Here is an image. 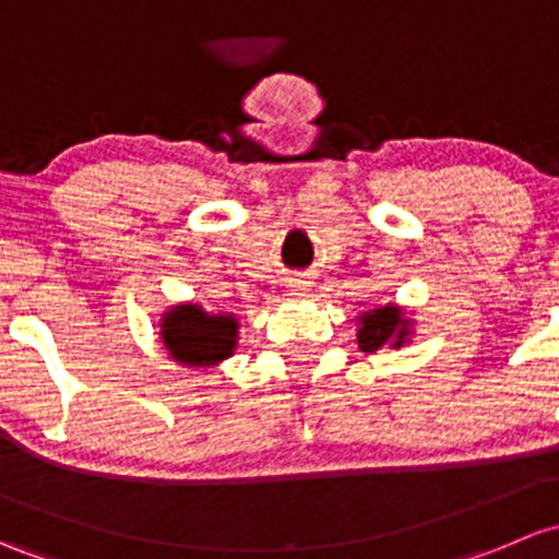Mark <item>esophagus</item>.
<instances>
[{
    "label": "esophagus",
    "mask_w": 559,
    "mask_h": 559,
    "mask_svg": "<svg viewBox=\"0 0 559 559\" xmlns=\"http://www.w3.org/2000/svg\"><path fill=\"white\" fill-rule=\"evenodd\" d=\"M287 290H290V296H304V293L309 290V282L301 280V277H296V280H290Z\"/></svg>",
    "instance_id": "obj_1"
}]
</instances>
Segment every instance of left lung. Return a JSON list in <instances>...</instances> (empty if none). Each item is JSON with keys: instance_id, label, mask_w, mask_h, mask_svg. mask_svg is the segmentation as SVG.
<instances>
[{"instance_id": "8db88e82", "label": "left lung", "mask_w": 559, "mask_h": 559, "mask_svg": "<svg viewBox=\"0 0 559 559\" xmlns=\"http://www.w3.org/2000/svg\"><path fill=\"white\" fill-rule=\"evenodd\" d=\"M414 322L406 318L404 307L399 304H384L358 318V347L364 353H377L382 347H404L412 336Z\"/></svg>"}]
</instances>
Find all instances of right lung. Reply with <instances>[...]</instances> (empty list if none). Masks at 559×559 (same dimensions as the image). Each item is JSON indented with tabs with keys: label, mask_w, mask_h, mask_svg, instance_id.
Instances as JSON below:
<instances>
[{
	"label": "right lung",
	"mask_w": 559,
	"mask_h": 559,
	"mask_svg": "<svg viewBox=\"0 0 559 559\" xmlns=\"http://www.w3.org/2000/svg\"><path fill=\"white\" fill-rule=\"evenodd\" d=\"M158 325L169 358L186 368H215L237 349L239 320L228 312L210 314L199 304H175Z\"/></svg>",
	"instance_id": "add662e5"
}]
</instances>
